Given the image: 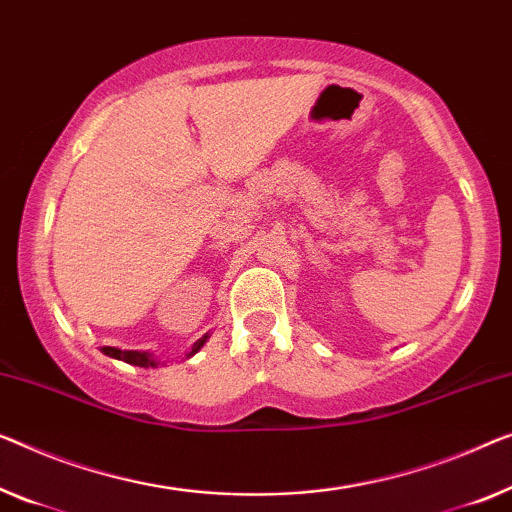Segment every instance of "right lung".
Here are the masks:
<instances>
[{
  "instance_id": "right-lung-1",
  "label": "right lung",
  "mask_w": 512,
  "mask_h": 512,
  "mask_svg": "<svg viewBox=\"0 0 512 512\" xmlns=\"http://www.w3.org/2000/svg\"><path fill=\"white\" fill-rule=\"evenodd\" d=\"M209 340V333L207 335H202L200 340L195 342L193 347H190V352L186 354V358H190V356H195L197 352H200V349L204 347V342ZM101 352L105 354V356H110V358H117V361H124V363H128V365H137V368H158V365H165V363H160L158 358L151 354V352H137V349H119V347H103Z\"/></svg>"
}]
</instances>
